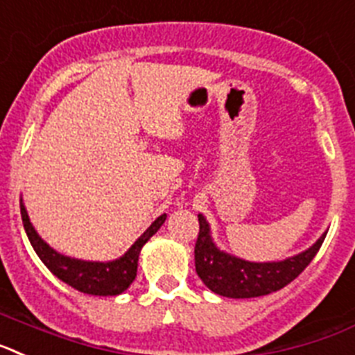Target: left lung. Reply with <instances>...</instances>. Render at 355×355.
<instances>
[{"label": "left lung", "mask_w": 355, "mask_h": 355, "mask_svg": "<svg viewBox=\"0 0 355 355\" xmlns=\"http://www.w3.org/2000/svg\"><path fill=\"white\" fill-rule=\"evenodd\" d=\"M198 239L195 243L196 273L212 293L229 298L263 297L282 289L309 266L325 239L323 234L309 250L280 263H248L216 248L202 214H198Z\"/></svg>", "instance_id": "left-lung-1"}]
</instances>
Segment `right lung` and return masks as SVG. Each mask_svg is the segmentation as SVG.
I'll return each mask as SVG.
<instances>
[{"mask_svg":"<svg viewBox=\"0 0 355 355\" xmlns=\"http://www.w3.org/2000/svg\"><path fill=\"white\" fill-rule=\"evenodd\" d=\"M21 218H23L24 230H26V236L32 243L33 250L41 257L46 268L62 282L69 284L71 288L87 293V295H98V297L119 295L134 282L135 275H137V261H139L141 248L160 229V225L166 221V214L159 216L150 225V229L132 245L130 250L118 261H112V263H87V261L64 257V255L57 254L53 248H49L30 223L23 203H21Z\"/></svg>","mask_w":355,"mask_h":355,"instance_id":"1","label":"right lung"}]
</instances>
